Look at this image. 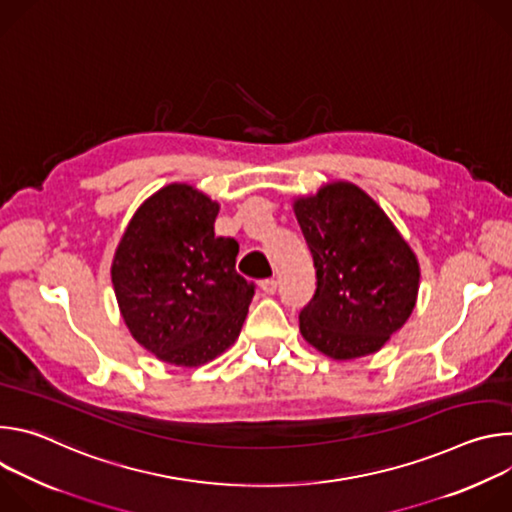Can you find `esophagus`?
Wrapping results in <instances>:
<instances>
[{
    "instance_id": "esophagus-1",
    "label": "esophagus",
    "mask_w": 512,
    "mask_h": 512,
    "mask_svg": "<svg viewBox=\"0 0 512 512\" xmlns=\"http://www.w3.org/2000/svg\"><path fill=\"white\" fill-rule=\"evenodd\" d=\"M261 289H263V294H267V296H273L275 291H277V279H263L261 281Z\"/></svg>"
}]
</instances>
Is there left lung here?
<instances>
[{
	"label": "left lung",
	"mask_w": 512,
	"mask_h": 512,
	"mask_svg": "<svg viewBox=\"0 0 512 512\" xmlns=\"http://www.w3.org/2000/svg\"><path fill=\"white\" fill-rule=\"evenodd\" d=\"M294 212L316 267L300 332L334 360L367 356L411 316L419 263L385 210L356 184L330 182Z\"/></svg>",
	"instance_id": "obj_1"
}]
</instances>
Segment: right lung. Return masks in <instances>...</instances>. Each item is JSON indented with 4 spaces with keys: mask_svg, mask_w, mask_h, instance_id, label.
<instances>
[{
    "mask_svg": "<svg viewBox=\"0 0 512 512\" xmlns=\"http://www.w3.org/2000/svg\"><path fill=\"white\" fill-rule=\"evenodd\" d=\"M218 202L170 184L129 221L111 265L131 336L160 360L200 367L237 338L255 285L235 269L239 243L214 237Z\"/></svg>",
    "mask_w": 512,
    "mask_h": 512,
    "instance_id": "add662e5",
    "label": "right lung"
}]
</instances>
